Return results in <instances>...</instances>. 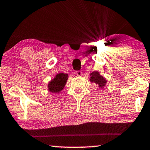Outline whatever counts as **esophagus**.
<instances>
[{
  "instance_id": "1",
  "label": "esophagus",
  "mask_w": 150,
  "mask_h": 150,
  "mask_svg": "<svg viewBox=\"0 0 150 150\" xmlns=\"http://www.w3.org/2000/svg\"><path fill=\"white\" fill-rule=\"evenodd\" d=\"M76 74L78 76H82V75H83V73H82V71H77L76 72Z\"/></svg>"
}]
</instances>
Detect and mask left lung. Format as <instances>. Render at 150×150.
I'll list each match as a JSON object with an SVG mask.
<instances>
[{
    "mask_svg": "<svg viewBox=\"0 0 150 150\" xmlns=\"http://www.w3.org/2000/svg\"><path fill=\"white\" fill-rule=\"evenodd\" d=\"M89 81L91 83H95L99 86L100 88H103L106 83V79L100 74L98 71H93L90 74Z\"/></svg>",
    "mask_w": 150,
    "mask_h": 150,
    "instance_id": "obj_1",
    "label": "left lung"
}]
</instances>
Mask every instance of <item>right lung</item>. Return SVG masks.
I'll use <instances>...</instances> for the list:
<instances>
[{
	"label": "right lung",
	"mask_w": 150,
	"mask_h": 150,
	"mask_svg": "<svg viewBox=\"0 0 150 150\" xmlns=\"http://www.w3.org/2000/svg\"><path fill=\"white\" fill-rule=\"evenodd\" d=\"M68 75L67 74H57L54 79L49 82L48 85V90L52 93H59L65 87Z\"/></svg>",
	"instance_id": "1"
}]
</instances>
